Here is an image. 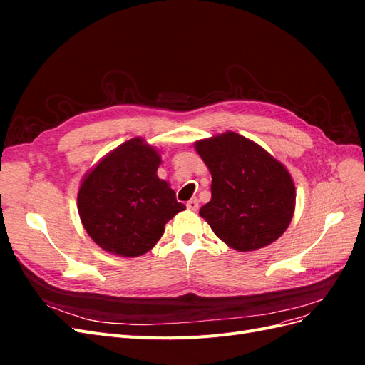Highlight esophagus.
<instances>
[{"instance_id":"obj_1","label":"esophagus","mask_w":365,"mask_h":365,"mask_svg":"<svg viewBox=\"0 0 365 365\" xmlns=\"http://www.w3.org/2000/svg\"><path fill=\"white\" fill-rule=\"evenodd\" d=\"M187 208L192 210V212H196V210L200 208V202H197V200H190L189 202H187Z\"/></svg>"}]
</instances>
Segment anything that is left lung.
Segmentation results:
<instances>
[{"instance_id": "left-lung-1", "label": "left lung", "mask_w": 365, "mask_h": 365, "mask_svg": "<svg viewBox=\"0 0 365 365\" xmlns=\"http://www.w3.org/2000/svg\"><path fill=\"white\" fill-rule=\"evenodd\" d=\"M212 173V200L200 215L236 251L272 244L289 227L295 187L284 165L256 143L225 132L195 143Z\"/></svg>"}]
</instances>
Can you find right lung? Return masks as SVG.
Masks as SVG:
<instances>
[{
  "label": "right lung",
  "mask_w": 365,
  "mask_h": 365,
  "mask_svg": "<svg viewBox=\"0 0 365 365\" xmlns=\"http://www.w3.org/2000/svg\"><path fill=\"white\" fill-rule=\"evenodd\" d=\"M158 152L143 138L125 141L85 175L77 195L83 228L96 244L138 257L157 244L164 225L185 208L158 178Z\"/></svg>",
  "instance_id": "obj_1"
}]
</instances>
